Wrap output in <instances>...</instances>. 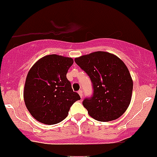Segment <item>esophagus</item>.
Masks as SVG:
<instances>
[{"instance_id":"obj_1","label":"esophagus","mask_w":157,"mask_h":157,"mask_svg":"<svg viewBox=\"0 0 157 157\" xmlns=\"http://www.w3.org/2000/svg\"><path fill=\"white\" fill-rule=\"evenodd\" d=\"M78 93L79 94L80 97H81V98H82V97H83V95H82V90H79V91H78Z\"/></svg>"}]
</instances>
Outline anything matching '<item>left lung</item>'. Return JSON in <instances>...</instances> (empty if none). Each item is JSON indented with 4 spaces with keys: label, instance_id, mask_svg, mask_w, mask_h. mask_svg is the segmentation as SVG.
I'll use <instances>...</instances> for the list:
<instances>
[{
    "label": "left lung",
    "instance_id": "8db88e82",
    "mask_svg": "<svg viewBox=\"0 0 157 157\" xmlns=\"http://www.w3.org/2000/svg\"><path fill=\"white\" fill-rule=\"evenodd\" d=\"M75 62L89 76L93 93L82 104L91 117L109 122L126 111L132 98V83L127 67L111 53L95 52L76 58Z\"/></svg>",
    "mask_w": 157,
    "mask_h": 157
}]
</instances>
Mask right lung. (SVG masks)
Wrapping results in <instances>:
<instances>
[{"label": "right lung", "mask_w": 157, "mask_h": 157, "mask_svg": "<svg viewBox=\"0 0 157 157\" xmlns=\"http://www.w3.org/2000/svg\"><path fill=\"white\" fill-rule=\"evenodd\" d=\"M71 58L49 55L41 58L28 73L24 100L31 116L46 125L57 124L67 117L70 107L79 100L66 74Z\"/></svg>", "instance_id": "1"}]
</instances>
